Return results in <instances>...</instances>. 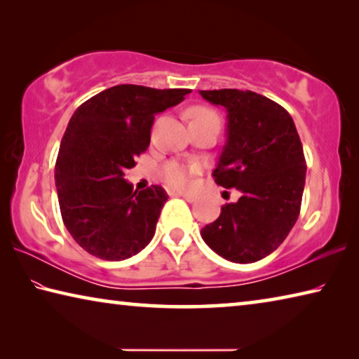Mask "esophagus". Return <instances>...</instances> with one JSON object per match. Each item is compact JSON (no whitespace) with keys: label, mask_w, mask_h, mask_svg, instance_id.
I'll return each mask as SVG.
<instances>
[{"label":"esophagus","mask_w":359,"mask_h":359,"mask_svg":"<svg viewBox=\"0 0 359 359\" xmlns=\"http://www.w3.org/2000/svg\"><path fill=\"white\" fill-rule=\"evenodd\" d=\"M175 196H182L185 199V201H188V203H193V201H196L198 199V194H194V193H187V191H177V193H174Z\"/></svg>","instance_id":"esophagus-1"}]
</instances>
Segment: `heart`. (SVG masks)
<instances>
[{
  "instance_id": "obj_1",
  "label": "heart",
  "mask_w": 359,
  "mask_h": 359,
  "mask_svg": "<svg viewBox=\"0 0 359 359\" xmlns=\"http://www.w3.org/2000/svg\"><path fill=\"white\" fill-rule=\"evenodd\" d=\"M191 117L194 120L203 117H217V115L205 107H196L191 111ZM194 172H196V166L185 165V163L180 161H169L168 165L163 168V177H165L166 184L175 188H182L190 184Z\"/></svg>"
}]
</instances>
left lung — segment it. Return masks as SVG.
<instances>
[{"label": "left lung", "mask_w": 359, "mask_h": 359, "mask_svg": "<svg viewBox=\"0 0 359 359\" xmlns=\"http://www.w3.org/2000/svg\"><path fill=\"white\" fill-rule=\"evenodd\" d=\"M199 95L228 112L226 142L212 175L241 191L201 238L224 259L255 263L287 239L299 217L307 171L301 139L291 115L263 95L236 88Z\"/></svg>", "instance_id": "8db88e82"}]
</instances>
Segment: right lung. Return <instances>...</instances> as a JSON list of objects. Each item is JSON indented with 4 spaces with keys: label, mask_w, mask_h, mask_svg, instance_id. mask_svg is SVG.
<instances>
[{
    "label": "right lung",
    "mask_w": 359,
    "mask_h": 359,
    "mask_svg": "<svg viewBox=\"0 0 359 359\" xmlns=\"http://www.w3.org/2000/svg\"><path fill=\"white\" fill-rule=\"evenodd\" d=\"M190 92L115 85L76 109L60 144L55 185L65 226L85 252L121 261L149 245L168 194L160 185L133 191L125 171L147 150L155 115Z\"/></svg>",
    "instance_id": "1"
}]
</instances>
